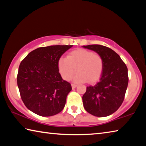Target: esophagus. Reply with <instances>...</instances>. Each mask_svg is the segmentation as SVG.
I'll return each instance as SVG.
<instances>
[{
	"label": "esophagus",
	"instance_id": "34e87169",
	"mask_svg": "<svg viewBox=\"0 0 146 146\" xmlns=\"http://www.w3.org/2000/svg\"><path fill=\"white\" fill-rule=\"evenodd\" d=\"M76 84H73V83H72L71 84V87H72V88L73 89H74V88H75L76 87Z\"/></svg>",
	"mask_w": 146,
	"mask_h": 146
}]
</instances>
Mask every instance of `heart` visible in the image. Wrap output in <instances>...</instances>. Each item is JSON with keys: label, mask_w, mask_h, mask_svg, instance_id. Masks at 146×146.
Returning <instances> with one entry per match:
<instances>
[{"label": "heart", "mask_w": 146, "mask_h": 146, "mask_svg": "<svg viewBox=\"0 0 146 146\" xmlns=\"http://www.w3.org/2000/svg\"><path fill=\"white\" fill-rule=\"evenodd\" d=\"M104 59L100 54L88 49L79 48L68 54V57H61L58 62V70L62 77L65 80L74 78L77 82L94 83L102 75Z\"/></svg>", "instance_id": "heart-1"}]
</instances>
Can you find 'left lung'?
Listing matches in <instances>:
<instances>
[{"mask_svg":"<svg viewBox=\"0 0 146 146\" xmlns=\"http://www.w3.org/2000/svg\"><path fill=\"white\" fill-rule=\"evenodd\" d=\"M83 47L100 54L104 63L99 82L87 87L82 96L84 107L96 117H107L115 112L124 100L129 80L127 68L120 56L110 48L98 44Z\"/></svg>","mask_w":146,"mask_h":146,"instance_id":"8db88e82","label":"left lung"}]
</instances>
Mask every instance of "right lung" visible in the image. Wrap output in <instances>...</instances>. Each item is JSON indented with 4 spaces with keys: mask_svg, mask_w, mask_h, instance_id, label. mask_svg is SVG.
<instances>
[{
    "mask_svg": "<svg viewBox=\"0 0 146 146\" xmlns=\"http://www.w3.org/2000/svg\"><path fill=\"white\" fill-rule=\"evenodd\" d=\"M73 46L40 47L29 53L20 64L17 85L26 107L42 117L58 114L65 106L71 84L59 73L58 62Z\"/></svg>",
    "mask_w": 146,
    "mask_h": 146,
    "instance_id": "obj_1",
    "label": "right lung"
}]
</instances>
